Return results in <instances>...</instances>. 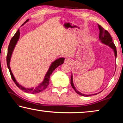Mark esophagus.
Wrapping results in <instances>:
<instances>
[{
	"instance_id": "obj_1",
	"label": "esophagus",
	"mask_w": 123,
	"mask_h": 123,
	"mask_svg": "<svg viewBox=\"0 0 123 123\" xmlns=\"http://www.w3.org/2000/svg\"><path fill=\"white\" fill-rule=\"evenodd\" d=\"M71 60H70V59H66L65 60V61H64V62L66 63H68V64H70V63H71Z\"/></svg>"
}]
</instances>
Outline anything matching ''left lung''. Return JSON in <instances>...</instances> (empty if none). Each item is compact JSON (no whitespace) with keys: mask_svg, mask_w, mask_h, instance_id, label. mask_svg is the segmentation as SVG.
Segmentation results:
<instances>
[{"mask_svg":"<svg viewBox=\"0 0 123 123\" xmlns=\"http://www.w3.org/2000/svg\"><path fill=\"white\" fill-rule=\"evenodd\" d=\"M98 25V27L99 29V39L101 41V42L104 44H106L107 45H109V47L111 48L112 49H113L114 52V55H115V58L116 59L117 57V50H116V47L115 44H114L113 42H112V37L111 36V35L109 34V32L107 31V30H106L105 29H104V28H103L101 25ZM70 83H71V86L73 87L75 91L76 92V93H78V94L82 95V96H84V97H88V96H91V95H96L97 94V93H95V94H89V95H86V94H82V93H80V92H79L78 90H76V89L75 86H74L73 84V76L72 74V76H71V79H70ZM100 93V92H99Z\"/></svg>","mask_w":123,"mask_h":123,"instance_id":"left-lung-1","label":"left lung"}]
</instances>
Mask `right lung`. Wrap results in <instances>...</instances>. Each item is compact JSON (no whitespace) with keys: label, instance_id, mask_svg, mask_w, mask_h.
I'll return each mask as SVG.
<instances>
[{"label":"right lung","instance_id":"add662e5","mask_svg":"<svg viewBox=\"0 0 123 123\" xmlns=\"http://www.w3.org/2000/svg\"><path fill=\"white\" fill-rule=\"evenodd\" d=\"M28 21V19H27L26 21L24 23V24L25 23ZM24 24H23L22 25H24ZM19 36H20V32H19V30L18 29L17 31L16 32V33L14 34V36L12 37L11 41L10 42L9 47H8L7 54L6 56V62H7V67L9 68V70L10 71V74H11V76L12 79V80H13L14 82L15 83V84L17 85V86L18 88H20L23 91H24L25 92H26V93H31V94L38 93L39 92H42L43 90H44V89L48 87V86L49 84V79H50V75L52 74L53 72L57 67L58 66L63 63L64 58H63V57L60 58L59 59L56 60L55 61L53 62V63H51L50 67L49 68V70H48L47 74L44 77V80H43V81L42 82L41 84H39L38 86L35 87V88H25V87L22 86L21 85H19L17 82V81L15 79V78H14L13 74H12V73L11 70V68H10V59H11V57L12 52H13V50L14 48V47H15L16 43L17 42L18 39L19 38Z\"/></svg>","mask_w":123,"mask_h":123}]
</instances>
